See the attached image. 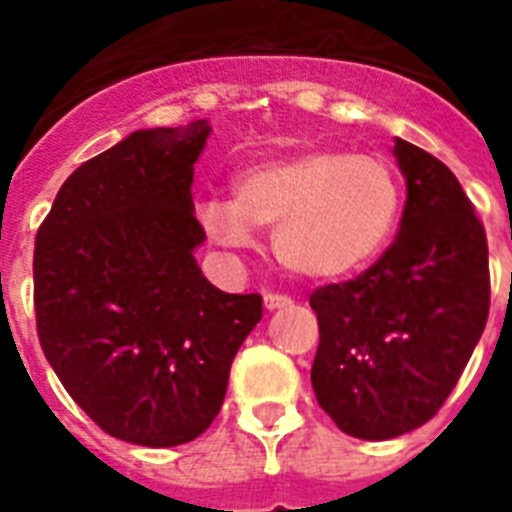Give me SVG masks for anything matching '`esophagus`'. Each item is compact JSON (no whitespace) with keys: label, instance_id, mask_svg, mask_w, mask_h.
<instances>
[{"label":"esophagus","instance_id":"34e87169","mask_svg":"<svg viewBox=\"0 0 512 512\" xmlns=\"http://www.w3.org/2000/svg\"><path fill=\"white\" fill-rule=\"evenodd\" d=\"M287 305H292V297L276 295V292H268V295H265V308H268V311H276V308H287Z\"/></svg>","mask_w":512,"mask_h":512}]
</instances>
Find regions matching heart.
Wrapping results in <instances>:
<instances>
[{
	"label": "heart",
	"instance_id": "obj_1",
	"mask_svg": "<svg viewBox=\"0 0 512 512\" xmlns=\"http://www.w3.org/2000/svg\"><path fill=\"white\" fill-rule=\"evenodd\" d=\"M401 183L382 156L316 148L263 159L233 180V199L196 204L220 247L241 249L255 228L276 225L273 249L289 271L342 279L380 255L396 228Z\"/></svg>",
	"mask_w": 512,
	"mask_h": 512
}]
</instances>
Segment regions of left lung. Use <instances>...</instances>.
<instances>
[{"instance_id":"1","label":"left lung","mask_w":512,"mask_h":512,"mask_svg":"<svg viewBox=\"0 0 512 512\" xmlns=\"http://www.w3.org/2000/svg\"><path fill=\"white\" fill-rule=\"evenodd\" d=\"M401 231L356 279L316 287V401L342 433L404 436L444 406L489 319L484 223L436 156L396 138Z\"/></svg>"}]
</instances>
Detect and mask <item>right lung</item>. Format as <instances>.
<instances>
[{"label": "right lung", "mask_w": 512, "mask_h": 512, "mask_svg": "<svg viewBox=\"0 0 512 512\" xmlns=\"http://www.w3.org/2000/svg\"><path fill=\"white\" fill-rule=\"evenodd\" d=\"M204 119L138 130L60 185L36 231V335L50 366L103 433L177 446L212 425L236 350L263 297L225 295L193 249V162Z\"/></svg>", "instance_id": "add662e5"}]
</instances>
